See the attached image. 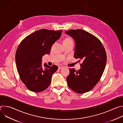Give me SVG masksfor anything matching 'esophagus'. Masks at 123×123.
I'll return each instance as SVG.
<instances>
[{"label": "esophagus", "instance_id": "esophagus-1", "mask_svg": "<svg viewBox=\"0 0 123 123\" xmlns=\"http://www.w3.org/2000/svg\"><path fill=\"white\" fill-rule=\"evenodd\" d=\"M63 68H64L63 67L60 66V67H58V69H62Z\"/></svg>", "mask_w": 123, "mask_h": 123}]
</instances>
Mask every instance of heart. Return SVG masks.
<instances>
[{
    "label": "heart",
    "instance_id": "1",
    "mask_svg": "<svg viewBox=\"0 0 123 123\" xmlns=\"http://www.w3.org/2000/svg\"><path fill=\"white\" fill-rule=\"evenodd\" d=\"M73 43V39L70 37H66L63 40V44H68Z\"/></svg>",
    "mask_w": 123,
    "mask_h": 123
}]
</instances>
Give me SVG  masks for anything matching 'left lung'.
<instances>
[{
	"label": "left lung",
	"instance_id": "1",
	"mask_svg": "<svg viewBox=\"0 0 123 123\" xmlns=\"http://www.w3.org/2000/svg\"><path fill=\"white\" fill-rule=\"evenodd\" d=\"M75 40L74 57L82 60L78 71L69 69L68 86L78 93L91 91L100 80L107 62V54L100 40L82 29L66 31Z\"/></svg>",
	"mask_w": 123,
	"mask_h": 123
}]
</instances>
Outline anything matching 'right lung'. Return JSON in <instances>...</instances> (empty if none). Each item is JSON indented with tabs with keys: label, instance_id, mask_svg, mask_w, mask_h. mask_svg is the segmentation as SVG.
Listing matches in <instances>:
<instances>
[{
	"label": "right lung",
	"instance_id": "right-lung-1",
	"mask_svg": "<svg viewBox=\"0 0 123 123\" xmlns=\"http://www.w3.org/2000/svg\"><path fill=\"white\" fill-rule=\"evenodd\" d=\"M62 31L41 29L29 35L20 43L16 51L17 72L27 89L34 92L47 89L52 75L58 69L53 65L42 66V56L49 54L52 45L61 37Z\"/></svg>",
	"mask_w": 123,
	"mask_h": 123
}]
</instances>
